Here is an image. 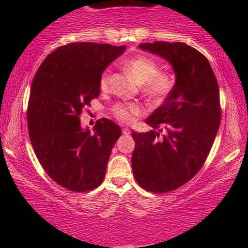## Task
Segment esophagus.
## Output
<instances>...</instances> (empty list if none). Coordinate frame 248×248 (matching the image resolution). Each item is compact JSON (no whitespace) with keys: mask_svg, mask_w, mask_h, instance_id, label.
I'll list each match as a JSON object with an SVG mask.
<instances>
[{"mask_svg":"<svg viewBox=\"0 0 248 248\" xmlns=\"http://www.w3.org/2000/svg\"><path fill=\"white\" fill-rule=\"evenodd\" d=\"M122 134H124V135H129L130 130L128 129V128H124V129H122Z\"/></svg>","mask_w":248,"mask_h":248,"instance_id":"esophagus-1","label":"esophagus"}]
</instances>
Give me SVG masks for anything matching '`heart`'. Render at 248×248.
I'll use <instances>...</instances> for the list:
<instances>
[{"mask_svg": "<svg viewBox=\"0 0 248 248\" xmlns=\"http://www.w3.org/2000/svg\"><path fill=\"white\" fill-rule=\"evenodd\" d=\"M124 70L142 84V92L153 104H161L171 93L175 78L167 72H160V65L153 58L147 56H134L124 62ZM110 72L104 71L99 79V87L107 91L109 87ZM113 115L122 122H133L136 116L142 113V108L138 104H118L113 107Z\"/></svg>", "mask_w": 248, "mask_h": 248, "instance_id": "heart-1", "label": "heart"}]
</instances>
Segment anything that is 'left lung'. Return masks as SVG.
Instances as JSON below:
<instances>
[{
    "instance_id": "1",
    "label": "left lung",
    "mask_w": 248,
    "mask_h": 248,
    "mask_svg": "<svg viewBox=\"0 0 248 248\" xmlns=\"http://www.w3.org/2000/svg\"><path fill=\"white\" fill-rule=\"evenodd\" d=\"M139 47L167 59L176 75L171 93L146 121L154 130L132 133L134 177L147 191L164 193L187 183L206 161L220 126L219 87L206 57L190 45L154 42Z\"/></svg>"
}]
</instances>
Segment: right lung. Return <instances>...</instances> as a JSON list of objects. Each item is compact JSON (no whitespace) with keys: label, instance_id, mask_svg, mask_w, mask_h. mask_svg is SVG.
Returning a JSON list of instances; mask_svg holds the SVG:
<instances>
[{"label":"right lung","instance_id":"1","mask_svg":"<svg viewBox=\"0 0 248 248\" xmlns=\"http://www.w3.org/2000/svg\"><path fill=\"white\" fill-rule=\"evenodd\" d=\"M126 46L70 43L50 53L33 77L27 120L33 150L57 184L75 192L102 183L121 128L102 118L93 133L82 129L80 114L100 94L99 79Z\"/></svg>","mask_w":248,"mask_h":248}]
</instances>
